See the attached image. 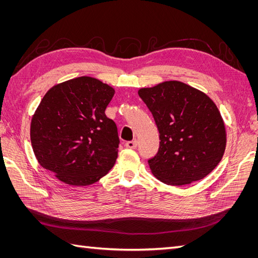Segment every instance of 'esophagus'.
Returning <instances> with one entry per match:
<instances>
[{
    "label": "esophagus",
    "mask_w": 258,
    "mask_h": 258,
    "mask_svg": "<svg viewBox=\"0 0 258 258\" xmlns=\"http://www.w3.org/2000/svg\"><path fill=\"white\" fill-rule=\"evenodd\" d=\"M137 146H138V141H137V140H135V141H128L126 143V147L131 148V150H135V148H137Z\"/></svg>",
    "instance_id": "1"
}]
</instances>
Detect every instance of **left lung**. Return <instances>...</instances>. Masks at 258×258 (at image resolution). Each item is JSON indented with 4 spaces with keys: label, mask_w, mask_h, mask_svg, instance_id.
Wrapping results in <instances>:
<instances>
[{
    "label": "left lung",
    "mask_w": 258,
    "mask_h": 258,
    "mask_svg": "<svg viewBox=\"0 0 258 258\" xmlns=\"http://www.w3.org/2000/svg\"><path fill=\"white\" fill-rule=\"evenodd\" d=\"M138 92L160 135L158 153L148 160L152 173L162 183L181 186L212 172L226 147L225 123L213 101L178 81Z\"/></svg>",
    "instance_id": "8db88e82"
}]
</instances>
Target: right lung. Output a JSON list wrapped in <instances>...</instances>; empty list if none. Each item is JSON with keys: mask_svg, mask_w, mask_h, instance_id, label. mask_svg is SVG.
Here are the masks:
<instances>
[{"mask_svg": "<svg viewBox=\"0 0 258 258\" xmlns=\"http://www.w3.org/2000/svg\"><path fill=\"white\" fill-rule=\"evenodd\" d=\"M114 93L90 76L57 84L45 93L31 120V144L38 163L59 181L91 185L115 165L118 132L105 115Z\"/></svg>", "mask_w": 258, "mask_h": 258, "instance_id": "1", "label": "right lung"}]
</instances>
